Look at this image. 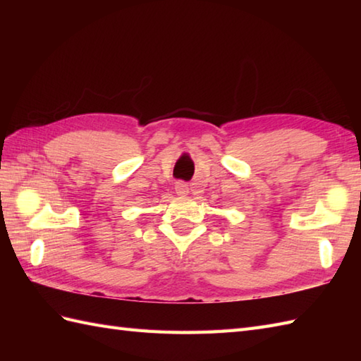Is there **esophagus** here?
Instances as JSON below:
<instances>
[{"mask_svg":"<svg viewBox=\"0 0 361 361\" xmlns=\"http://www.w3.org/2000/svg\"><path fill=\"white\" fill-rule=\"evenodd\" d=\"M175 192H176V195H180V197H186L189 194V186L186 185V183L178 181L175 185Z\"/></svg>","mask_w":361,"mask_h":361,"instance_id":"34e87169","label":"esophagus"}]
</instances>
